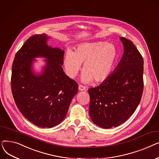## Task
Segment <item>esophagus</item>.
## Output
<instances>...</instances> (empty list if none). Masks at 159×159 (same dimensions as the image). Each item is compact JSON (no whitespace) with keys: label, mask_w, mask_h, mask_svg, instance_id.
<instances>
[{"label":"esophagus","mask_w":159,"mask_h":159,"mask_svg":"<svg viewBox=\"0 0 159 159\" xmlns=\"http://www.w3.org/2000/svg\"><path fill=\"white\" fill-rule=\"evenodd\" d=\"M79 89L80 91H84V90H86V87L84 86L81 85V84H80V85L79 86Z\"/></svg>","instance_id":"esophagus-1"}]
</instances>
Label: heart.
<instances>
[{"instance_id": "obj_1", "label": "heart", "mask_w": 159, "mask_h": 159, "mask_svg": "<svg viewBox=\"0 0 159 159\" xmlns=\"http://www.w3.org/2000/svg\"><path fill=\"white\" fill-rule=\"evenodd\" d=\"M117 53L115 47L104 42L84 43L79 45L74 52L68 51L64 58L66 74L75 78L83 66L82 80L88 83L92 80L101 82L110 76L115 65Z\"/></svg>"}]
</instances>
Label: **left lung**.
Returning a JSON list of instances; mask_svg holds the SVG:
<instances>
[{"label":"left lung","mask_w":159,"mask_h":159,"mask_svg":"<svg viewBox=\"0 0 159 159\" xmlns=\"http://www.w3.org/2000/svg\"><path fill=\"white\" fill-rule=\"evenodd\" d=\"M120 39L124 52L114 72L99 86L88 89L91 119L106 129L127 120L136 110L143 93V58L131 40Z\"/></svg>","instance_id":"1"}]
</instances>
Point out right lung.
<instances>
[{
  "label": "right lung",
  "instance_id": "right-lung-1",
  "mask_svg": "<svg viewBox=\"0 0 159 159\" xmlns=\"http://www.w3.org/2000/svg\"><path fill=\"white\" fill-rule=\"evenodd\" d=\"M46 34L30 37L16 52L12 65L11 91L25 118L41 128H52L65 118L78 84L63 71L64 51L47 45ZM47 58L43 71H32L34 58Z\"/></svg>",
  "mask_w": 159,
  "mask_h": 159
}]
</instances>
